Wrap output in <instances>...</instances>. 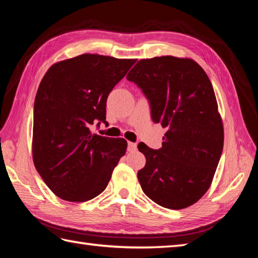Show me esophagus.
<instances>
[{
  "label": "esophagus",
  "instance_id": "obj_1",
  "mask_svg": "<svg viewBox=\"0 0 258 258\" xmlns=\"http://www.w3.org/2000/svg\"><path fill=\"white\" fill-rule=\"evenodd\" d=\"M136 149H138V144H136V143H132V142H128L127 150H128L130 152H134V151H136Z\"/></svg>",
  "mask_w": 258,
  "mask_h": 258
}]
</instances>
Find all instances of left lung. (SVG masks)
Segmentation results:
<instances>
[{"label":"left lung","instance_id":"obj_1","mask_svg":"<svg viewBox=\"0 0 258 258\" xmlns=\"http://www.w3.org/2000/svg\"><path fill=\"white\" fill-rule=\"evenodd\" d=\"M126 79L151 105L152 118L166 127L160 150L144 143L146 158L138 178L147 197L171 210L199 201L210 188L224 145V128L213 85L190 58L140 59Z\"/></svg>","mask_w":258,"mask_h":258}]
</instances>
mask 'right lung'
Returning a JSON list of instances; mask_svg holds the SVG:
<instances>
[{
  "label": "right lung",
  "mask_w": 258,
  "mask_h": 258,
  "mask_svg": "<svg viewBox=\"0 0 258 258\" xmlns=\"http://www.w3.org/2000/svg\"><path fill=\"white\" fill-rule=\"evenodd\" d=\"M136 59L82 54L53 64L34 102V166L54 194L86 202L106 188L127 147L124 139L92 134L106 122V100Z\"/></svg>",
  "instance_id": "obj_1"
}]
</instances>
